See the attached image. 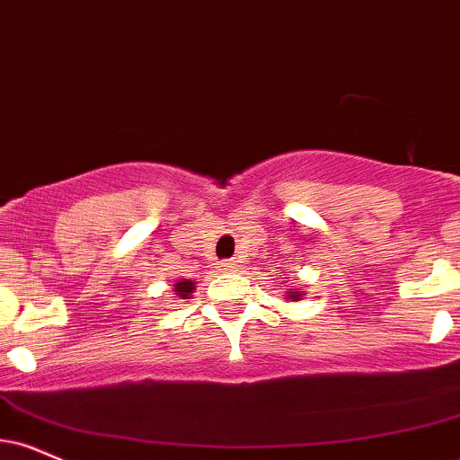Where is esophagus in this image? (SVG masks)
I'll use <instances>...</instances> for the list:
<instances>
[{"instance_id":"esophagus-1","label":"esophagus","mask_w":460,"mask_h":460,"mask_svg":"<svg viewBox=\"0 0 460 460\" xmlns=\"http://www.w3.org/2000/svg\"><path fill=\"white\" fill-rule=\"evenodd\" d=\"M234 270H235V263L229 261V263L223 265V272H234Z\"/></svg>"}]
</instances>
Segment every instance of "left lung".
<instances>
[{
    "mask_svg": "<svg viewBox=\"0 0 460 460\" xmlns=\"http://www.w3.org/2000/svg\"><path fill=\"white\" fill-rule=\"evenodd\" d=\"M300 296H304V293L302 291H289V297H291V300H300Z\"/></svg>",
    "mask_w": 460,
    "mask_h": 460,
    "instance_id": "left-lung-1",
    "label": "left lung"
}]
</instances>
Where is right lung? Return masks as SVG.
Returning <instances> with one entry per match:
<instances>
[{
    "mask_svg": "<svg viewBox=\"0 0 460 460\" xmlns=\"http://www.w3.org/2000/svg\"><path fill=\"white\" fill-rule=\"evenodd\" d=\"M175 291H177V297L180 300H188V296H190L192 291H195V283L192 280H180V283H175Z\"/></svg>",
    "mask_w": 460,
    "mask_h": 460,
    "instance_id": "1",
    "label": "right lung"
}]
</instances>
